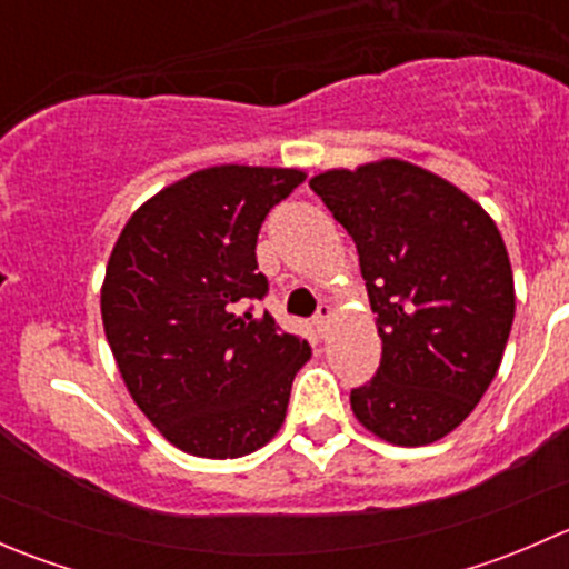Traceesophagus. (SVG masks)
I'll return each mask as SVG.
<instances>
[{
  "mask_svg": "<svg viewBox=\"0 0 569 569\" xmlns=\"http://www.w3.org/2000/svg\"><path fill=\"white\" fill-rule=\"evenodd\" d=\"M330 319H332V308L327 306V302H321L317 317H313V325H317V330L321 332V336H325V330H327V325H330Z\"/></svg>",
  "mask_w": 569,
  "mask_h": 569,
  "instance_id": "34e87169",
  "label": "esophagus"
}]
</instances>
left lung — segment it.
Segmentation results:
<instances>
[{
  "label": "left lung",
  "mask_w": 569,
  "mask_h": 569,
  "mask_svg": "<svg viewBox=\"0 0 569 569\" xmlns=\"http://www.w3.org/2000/svg\"><path fill=\"white\" fill-rule=\"evenodd\" d=\"M311 189L360 256L380 369L349 393L355 418L393 446L455 432L490 388L515 319V280L492 217L405 159L325 170Z\"/></svg>",
  "instance_id": "1"
}]
</instances>
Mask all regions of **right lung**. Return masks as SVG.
I'll list each match as a JSON object with an SVG mask.
<instances>
[{
	"label": "right lung",
	"mask_w": 569,
	"mask_h": 569,
	"mask_svg": "<svg viewBox=\"0 0 569 569\" xmlns=\"http://www.w3.org/2000/svg\"><path fill=\"white\" fill-rule=\"evenodd\" d=\"M302 181L297 168L198 170L148 198L114 242L101 286L109 349L134 405L187 455L237 460L283 427L311 347L248 302L267 295L263 217Z\"/></svg>",
	"instance_id": "right-lung-1"
}]
</instances>
